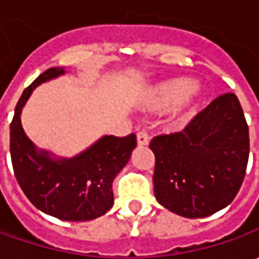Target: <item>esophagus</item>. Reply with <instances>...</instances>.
Wrapping results in <instances>:
<instances>
[{
    "label": "esophagus",
    "instance_id": "obj_1",
    "mask_svg": "<svg viewBox=\"0 0 259 259\" xmlns=\"http://www.w3.org/2000/svg\"><path fill=\"white\" fill-rule=\"evenodd\" d=\"M150 141V137H148V133L145 130H141L137 133V143L138 145H147Z\"/></svg>",
    "mask_w": 259,
    "mask_h": 259
}]
</instances>
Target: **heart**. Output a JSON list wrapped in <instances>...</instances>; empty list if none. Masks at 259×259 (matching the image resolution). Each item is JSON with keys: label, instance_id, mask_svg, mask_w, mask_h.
I'll use <instances>...</instances> for the list:
<instances>
[{"label": "heart", "instance_id": "heart-1", "mask_svg": "<svg viewBox=\"0 0 259 259\" xmlns=\"http://www.w3.org/2000/svg\"><path fill=\"white\" fill-rule=\"evenodd\" d=\"M199 86L190 83V80L184 77H176L155 88L150 104L157 111H167L179 105V119L186 121L196 109V101L199 98Z\"/></svg>", "mask_w": 259, "mask_h": 259}]
</instances>
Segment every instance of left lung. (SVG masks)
Instances as JSON below:
<instances>
[{
    "label": "left lung",
    "mask_w": 259,
    "mask_h": 259,
    "mask_svg": "<svg viewBox=\"0 0 259 259\" xmlns=\"http://www.w3.org/2000/svg\"><path fill=\"white\" fill-rule=\"evenodd\" d=\"M157 202L184 218H204L238 194L249 157V131L232 92L219 95L186 128L154 137Z\"/></svg>",
    "instance_id": "1"
}]
</instances>
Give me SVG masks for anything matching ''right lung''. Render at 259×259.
<instances>
[{"label": "right lung", "mask_w": 259, "mask_h": 259, "mask_svg": "<svg viewBox=\"0 0 259 259\" xmlns=\"http://www.w3.org/2000/svg\"><path fill=\"white\" fill-rule=\"evenodd\" d=\"M63 72L50 67L24 89L10 124V153L15 179L37 209L62 221L85 222L112 207V182L128 163L137 137L134 133L106 135L72 160L55 161L46 153H37L23 131L20 114L35 86Z\"/></svg>", "instance_id": "obj_1"}]
</instances>
